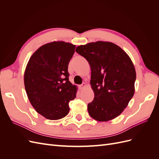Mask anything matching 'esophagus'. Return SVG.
Here are the masks:
<instances>
[{
  "instance_id": "1",
  "label": "esophagus",
  "mask_w": 159,
  "mask_h": 159,
  "mask_svg": "<svg viewBox=\"0 0 159 159\" xmlns=\"http://www.w3.org/2000/svg\"><path fill=\"white\" fill-rule=\"evenodd\" d=\"M79 87H80V88L81 89H84V88L86 87V84H85V83H83L82 84L80 85L79 86Z\"/></svg>"
}]
</instances>
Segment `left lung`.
<instances>
[{
	"mask_svg": "<svg viewBox=\"0 0 159 159\" xmlns=\"http://www.w3.org/2000/svg\"><path fill=\"white\" fill-rule=\"evenodd\" d=\"M75 52L89 62L94 99L88 105L90 116L107 121L121 114L134 93L136 71L125 52L111 42L81 45Z\"/></svg>",
	"mask_w": 159,
	"mask_h": 159,
	"instance_id": "left-lung-1",
	"label": "left lung"
}]
</instances>
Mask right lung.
<instances>
[{"mask_svg":"<svg viewBox=\"0 0 159 159\" xmlns=\"http://www.w3.org/2000/svg\"><path fill=\"white\" fill-rule=\"evenodd\" d=\"M75 46L53 42L42 46L30 57L24 76L30 103L36 111L50 120L66 117L69 102L76 97L77 88L69 81L68 64Z\"/></svg>","mask_w":159,"mask_h":159,"instance_id":"right-lung-1","label":"right lung"}]
</instances>
